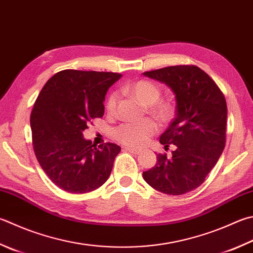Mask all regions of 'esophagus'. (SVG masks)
<instances>
[{
    "instance_id": "esophagus-1",
    "label": "esophagus",
    "mask_w": 253,
    "mask_h": 253,
    "mask_svg": "<svg viewBox=\"0 0 253 253\" xmlns=\"http://www.w3.org/2000/svg\"><path fill=\"white\" fill-rule=\"evenodd\" d=\"M123 150L130 152V153H132V154H140L141 153V150L140 149H134V147H126V146Z\"/></svg>"
}]
</instances>
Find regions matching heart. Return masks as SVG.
<instances>
[{"label": "heart", "mask_w": 253, "mask_h": 253, "mask_svg": "<svg viewBox=\"0 0 253 253\" xmlns=\"http://www.w3.org/2000/svg\"><path fill=\"white\" fill-rule=\"evenodd\" d=\"M126 91L144 104L147 112L159 121L168 122L174 114V108L168 101H160L161 90L157 85L149 80H139L126 87ZM117 106V94L109 96L106 108L108 112H113ZM157 130L156 123L149 118L136 121H127L119 126L114 130V136L122 144L139 147L145 144L151 135Z\"/></svg>", "instance_id": "heart-1"}]
</instances>
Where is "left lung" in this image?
Segmentation results:
<instances>
[{
	"label": "left lung",
	"instance_id": "1",
	"mask_svg": "<svg viewBox=\"0 0 253 253\" xmlns=\"http://www.w3.org/2000/svg\"><path fill=\"white\" fill-rule=\"evenodd\" d=\"M143 75L165 84L176 98V116L160 136L171 156L157 154L154 168L143 178L168 195H183L201 186L226 145L227 103L221 90L194 65L170 66Z\"/></svg>",
	"mask_w": 253,
	"mask_h": 253
}]
</instances>
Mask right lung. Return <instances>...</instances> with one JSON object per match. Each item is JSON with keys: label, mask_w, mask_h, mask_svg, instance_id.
I'll return each mask as SVG.
<instances>
[{"label": "right lung", "mask_w": 253, "mask_h": 253, "mask_svg": "<svg viewBox=\"0 0 253 253\" xmlns=\"http://www.w3.org/2000/svg\"><path fill=\"white\" fill-rule=\"evenodd\" d=\"M121 74L66 69L55 74L38 94L31 113L36 159L59 188L89 193L107 182L121 147L97 145L83 132L104 113L108 89Z\"/></svg>", "instance_id": "right-lung-1"}]
</instances>
